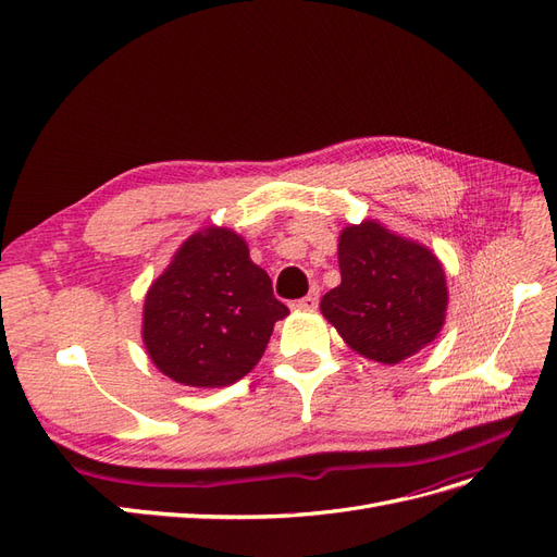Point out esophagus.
Here are the masks:
<instances>
[{
    "instance_id": "esophagus-1",
    "label": "esophagus",
    "mask_w": 557,
    "mask_h": 557,
    "mask_svg": "<svg viewBox=\"0 0 557 557\" xmlns=\"http://www.w3.org/2000/svg\"><path fill=\"white\" fill-rule=\"evenodd\" d=\"M318 297H320V290L318 288H311V293L309 295H305L301 299H297V309H315L318 307Z\"/></svg>"
}]
</instances>
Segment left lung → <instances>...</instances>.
<instances>
[{
  "mask_svg": "<svg viewBox=\"0 0 557 557\" xmlns=\"http://www.w3.org/2000/svg\"><path fill=\"white\" fill-rule=\"evenodd\" d=\"M342 283L320 299L327 323L358 356L397 364L436 339L446 323L442 260L379 221L339 234Z\"/></svg>",
  "mask_w": 557,
  "mask_h": 557,
  "instance_id": "1",
  "label": "left lung"
}]
</instances>
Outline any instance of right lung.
I'll return each instance as SVG.
<instances>
[{"label": "right lung", "mask_w": 557, "mask_h": 557, "mask_svg": "<svg viewBox=\"0 0 557 557\" xmlns=\"http://www.w3.org/2000/svg\"><path fill=\"white\" fill-rule=\"evenodd\" d=\"M288 313L242 234L209 225L190 234L150 283L141 339L164 376L223 387L260 362L274 323Z\"/></svg>", "instance_id": "obj_1"}]
</instances>
